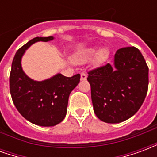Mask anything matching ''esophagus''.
Here are the masks:
<instances>
[{
    "label": "esophagus",
    "mask_w": 157,
    "mask_h": 157,
    "mask_svg": "<svg viewBox=\"0 0 157 157\" xmlns=\"http://www.w3.org/2000/svg\"><path fill=\"white\" fill-rule=\"evenodd\" d=\"M86 77H87V75H86V73H82V74H81V80H82V81H85V80H86Z\"/></svg>",
    "instance_id": "34e87169"
}]
</instances>
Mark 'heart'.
Returning a JSON list of instances; mask_svg holds the SVG:
<instances>
[{
  "label": "heart",
  "instance_id": "b5f03b06",
  "mask_svg": "<svg viewBox=\"0 0 157 157\" xmlns=\"http://www.w3.org/2000/svg\"><path fill=\"white\" fill-rule=\"evenodd\" d=\"M96 50H97L96 48H88V49H86L84 53H82V55H79L78 57L75 59V60L77 62H86L90 56H92V55L95 53ZM104 55H105V50H104V49H100L98 53V55H97V59H98V60H101V59L103 58Z\"/></svg>",
  "mask_w": 157,
  "mask_h": 157
}]
</instances>
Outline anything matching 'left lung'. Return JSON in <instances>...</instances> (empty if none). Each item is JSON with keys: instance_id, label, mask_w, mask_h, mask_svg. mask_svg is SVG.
Segmentation results:
<instances>
[{"instance_id": "1", "label": "left lung", "mask_w": 157, "mask_h": 157, "mask_svg": "<svg viewBox=\"0 0 157 157\" xmlns=\"http://www.w3.org/2000/svg\"><path fill=\"white\" fill-rule=\"evenodd\" d=\"M148 73L145 59L135 47L119 48L113 65L90 71L87 81L97 117L117 124L135 115L147 94Z\"/></svg>"}]
</instances>
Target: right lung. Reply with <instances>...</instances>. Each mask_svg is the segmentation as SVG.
<instances>
[{
    "label": "right lung",
    "instance_id": "1",
    "mask_svg": "<svg viewBox=\"0 0 157 157\" xmlns=\"http://www.w3.org/2000/svg\"><path fill=\"white\" fill-rule=\"evenodd\" d=\"M54 38L37 37L16 53L10 73V92L14 105L22 117L39 126H55L65 118L70 93L80 82V74L66 77L57 74L42 82L33 81L23 72L21 59L26 49L36 42Z\"/></svg>",
    "mask_w": 157,
    "mask_h": 157
}]
</instances>
